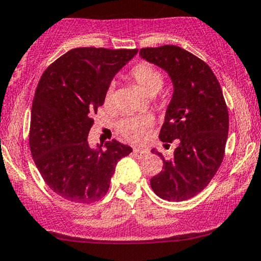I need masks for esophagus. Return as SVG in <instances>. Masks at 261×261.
Instances as JSON below:
<instances>
[{
    "mask_svg": "<svg viewBox=\"0 0 261 261\" xmlns=\"http://www.w3.org/2000/svg\"><path fill=\"white\" fill-rule=\"evenodd\" d=\"M148 154H149V151L145 150V149H134L133 150V156L138 160L143 159V158Z\"/></svg>",
    "mask_w": 261,
    "mask_h": 261,
    "instance_id": "1",
    "label": "esophagus"
}]
</instances>
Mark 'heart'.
<instances>
[{
  "instance_id": "1",
  "label": "heart",
  "mask_w": 261,
  "mask_h": 261,
  "mask_svg": "<svg viewBox=\"0 0 261 261\" xmlns=\"http://www.w3.org/2000/svg\"><path fill=\"white\" fill-rule=\"evenodd\" d=\"M129 77L138 85L139 89L145 95L150 96V97H153L162 90L164 84L163 74L160 72V70L149 63L137 64L130 70ZM112 87H110L105 96V103L107 106H110L111 101H112ZM151 124H153L151 119L145 116L125 118L118 124V130L129 142L142 143L148 137Z\"/></svg>"
}]
</instances>
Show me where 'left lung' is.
Masks as SVG:
<instances>
[{
    "label": "left lung",
    "mask_w": 261,
    "mask_h": 261,
    "mask_svg": "<svg viewBox=\"0 0 261 261\" xmlns=\"http://www.w3.org/2000/svg\"><path fill=\"white\" fill-rule=\"evenodd\" d=\"M139 57L163 69L174 87L159 138L178 145L171 159L151 150L164 165L150 186L164 200L185 201L208 185L223 160L229 119L221 85L204 61L180 46L143 48Z\"/></svg>",
    "instance_id": "8db88e82"
}]
</instances>
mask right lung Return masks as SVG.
Returning a JSON list of instances; mask_svg holds the SVG:
<instances>
[{"label": "right lung", "instance_id": "obj_1", "mask_svg": "<svg viewBox=\"0 0 261 261\" xmlns=\"http://www.w3.org/2000/svg\"><path fill=\"white\" fill-rule=\"evenodd\" d=\"M138 49L75 48L55 60L38 84L29 146L40 175L55 194L79 203L103 197L116 165L133 149L113 139L92 148L91 115L105 102L117 72Z\"/></svg>", "mask_w": 261, "mask_h": 261}]
</instances>
